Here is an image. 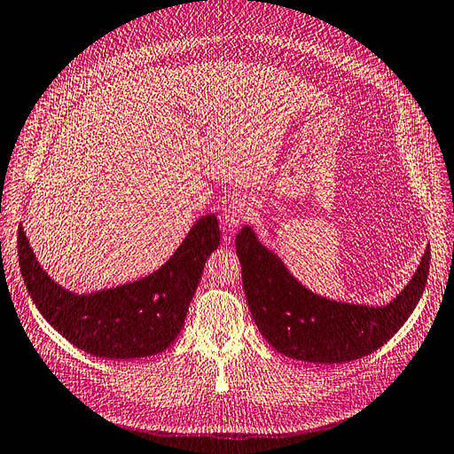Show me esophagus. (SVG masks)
<instances>
[{
	"label": "esophagus",
	"mask_w": 454,
	"mask_h": 454,
	"mask_svg": "<svg viewBox=\"0 0 454 454\" xmlns=\"http://www.w3.org/2000/svg\"><path fill=\"white\" fill-rule=\"evenodd\" d=\"M249 212H251V208H249V201L246 197H231L223 205L222 217L229 227H237L247 220Z\"/></svg>",
	"instance_id": "34e87169"
}]
</instances>
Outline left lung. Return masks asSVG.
Masks as SVG:
<instances>
[{
	"label": "left lung",
	"mask_w": 454,
	"mask_h": 454,
	"mask_svg": "<svg viewBox=\"0 0 454 454\" xmlns=\"http://www.w3.org/2000/svg\"><path fill=\"white\" fill-rule=\"evenodd\" d=\"M237 255L249 311L262 337L283 356L315 365L347 364L386 344L423 296L430 268L427 247L403 293L384 307H371L325 300L307 290L251 227L239 232Z\"/></svg>",
	"instance_id": "8db88e82"
}]
</instances>
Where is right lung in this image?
<instances>
[{"label": "right lung", "mask_w": 454, "mask_h": 454, "mask_svg": "<svg viewBox=\"0 0 454 454\" xmlns=\"http://www.w3.org/2000/svg\"><path fill=\"white\" fill-rule=\"evenodd\" d=\"M217 246L215 215H203L154 274L80 296L50 279L35 259L24 229H18V262L41 315L74 347L107 359L147 357L169 347L183 330L199 278Z\"/></svg>", "instance_id": "add662e5"}]
</instances>
